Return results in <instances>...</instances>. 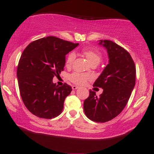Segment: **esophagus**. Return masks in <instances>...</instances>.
<instances>
[{
  "instance_id": "1",
  "label": "esophagus",
  "mask_w": 154,
  "mask_h": 154,
  "mask_svg": "<svg viewBox=\"0 0 154 154\" xmlns=\"http://www.w3.org/2000/svg\"><path fill=\"white\" fill-rule=\"evenodd\" d=\"M78 88V87L77 86H76V85H72V89L73 90H77Z\"/></svg>"
}]
</instances>
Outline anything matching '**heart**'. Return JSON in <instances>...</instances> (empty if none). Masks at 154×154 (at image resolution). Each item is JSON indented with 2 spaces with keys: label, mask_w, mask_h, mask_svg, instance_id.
Listing matches in <instances>:
<instances>
[{
  "label": "heart",
  "mask_w": 154,
  "mask_h": 154,
  "mask_svg": "<svg viewBox=\"0 0 154 154\" xmlns=\"http://www.w3.org/2000/svg\"><path fill=\"white\" fill-rule=\"evenodd\" d=\"M83 53L86 56L88 61L92 65L93 64H98L100 62L101 58H102V54L100 51L97 50H94V49H83ZM75 53L74 51H71L68 54L66 58V65L67 66H70L72 64V62L75 60ZM90 79V77L88 75L82 74L79 72H73L69 75V79L71 82L77 85H83L87 82L88 80Z\"/></svg>",
  "instance_id": "1"
}]
</instances>
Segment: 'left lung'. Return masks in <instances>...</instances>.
<instances>
[{
    "instance_id": "8db88e82",
    "label": "left lung",
    "mask_w": 154,
    "mask_h": 154,
    "mask_svg": "<svg viewBox=\"0 0 154 154\" xmlns=\"http://www.w3.org/2000/svg\"><path fill=\"white\" fill-rule=\"evenodd\" d=\"M98 44L106 49L109 64L93 86L103 92L98 97L90 90L83 109L92 121L106 122L118 116L126 105L135 85L136 69L131 56L121 46L109 40H100Z\"/></svg>"
}]
</instances>
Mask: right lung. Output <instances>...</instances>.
<instances>
[{
    "label": "right lung",
    "mask_w": 154,
    "mask_h": 154,
    "mask_svg": "<svg viewBox=\"0 0 154 154\" xmlns=\"http://www.w3.org/2000/svg\"><path fill=\"white\" fill-rule=\"evenodd\" d=\"M78 45L51 36L30 43L23 51L17 69L18 85L26 107L36 117L51 119L62 113L72 88L52 80L64 70L66 54Z\"/></svg>",
    "instance_id": "obj_1"
}]
</instances>
